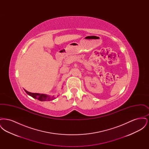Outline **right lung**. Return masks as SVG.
<instances>
[{"label": "right lung", "instance_id": "add662e5", "mask_svg": "<svg viewBox=\"0 0 149 149\" xmlns=\"http://www.w3.org/2000/svg\"><path fill=\"white\" fill-rule=\"evenodd\" d=\"M24 91L27 94H29V95L31 96L32 97H33L35 99H37L40 101H50V100H52L55 99V97L54 95L50 96V95H48L44 94L29 92L25 89H24Z\"/></svg>", "mask_w": 149, "mask_h": 149}]
</instances>
